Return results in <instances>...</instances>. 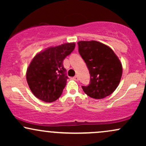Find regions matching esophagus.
Returning <instances> with one entry per match:
<instances>
[{
  "label": "esophagus",
  "mask_w": 146,
  "mask_h": 146,
  "mask_svg": "<svg viewBox=\"0 0 146 146\" xmlns=\"http://www.w3.org/2000/svg\"><path fill=\"white\" fill-rule=\"evenodd\" d=\"M74 78V80H76V81H78L79 78H78V75H75V76L74 78Z\"/></svg>",
  "instance_id": "esophagus-1"
}]
</instances>
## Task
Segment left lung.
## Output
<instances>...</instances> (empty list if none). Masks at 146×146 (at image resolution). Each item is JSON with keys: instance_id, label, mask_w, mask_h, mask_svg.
I'll use <instances>...</instances> for the list:
<instances>
[{"instance_id": "left-lung-1", "label": "left lung", "mask_w": 146, "mask_h": 146, "mask_svg": "<svg viewBox=\"0 0 146 146\" xmlns=\"http://www.w3.org/2000/svg\"><path fill=\"white\" fill-rule=\"evenodd\" d=\"M78 51L86 63L90 75L88 86H82L87 95L103 99L115 91L121 80L122 66L109 46L100 42L80 41Z\"/></svg>"}]
</instances>
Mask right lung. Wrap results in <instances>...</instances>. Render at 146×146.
I'll return each mask as SVG.
<instances>
[{
	"label": "right lung",
	"instance_id": "right-lung-1",
	"mask_svg": "<svg viewBox=\"0 0 146 146\" xmlns=\"http://www.w3.org/2000/svg\"><path fill=\"white\" fill-rule=\"evenodd\" d=\"M75 46L74 42L65 43L46 48L33 58L26 77L30 89L37 98L53 102L60 98L68 78L63 61Z\"/></svg>",
	"mask_w": 146,
	"mask_h": 146
}]
</instances>
